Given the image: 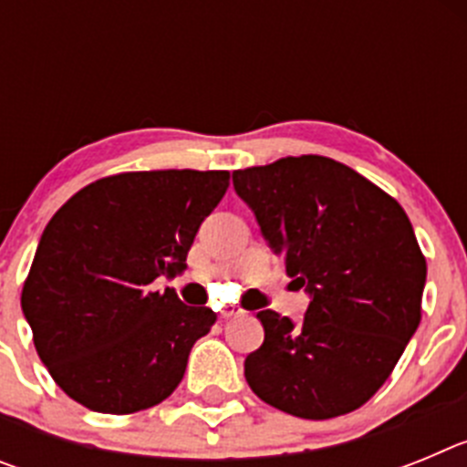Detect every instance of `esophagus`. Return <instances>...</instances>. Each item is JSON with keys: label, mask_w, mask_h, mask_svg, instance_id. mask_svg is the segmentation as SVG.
Here are the masks:
<instances>
[{"label": "esophagus", "mask_w": 467, "mask_h": 467, "mask_svg": "<svg viewBox=\"0 0 467 467\" xmlns=\"http://www.w3.org/2000/svg\"><path fill=\"white\" fill-rule=\"evenodd\" d=\"M243 308H238V306H234V304H224V306L220 308V317H236V316H243Z\"/></svg>", "instance_id": "1"}]
</instances>
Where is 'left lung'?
<instances>
[{
  "label": "left lung",
  "mask_w": 467,
  "mask_h": 467,
  "mask_svg": "<svg viewBox=\"0 0 467 467\" xmlns=\"http://www.w3.org/2000/svg\"><path fill=\"white\" fill-rule=\"evenodd\" d=\"M285 274L308 295L304 320L259 311L264 344L245 381L275 410L334 419L358 410L398 365L420 323L426 259L395 198L325 156L234 172Z\"/></svg>",
  "instance_id": "obj_1"
}]
</instances>
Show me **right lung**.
<instances>
[{
    "label": "right lung",
    "instance_id": "right-lung-1",
    "mask_svg": "<svg viewBox=\"0 0 467 467\" xmlns=\"http://www.w3.org/2000/svg\"><path fill=\"white\" fill-rule=\"evenodd\" d=\"M229 187L226 171L102 177L47 224L20 306L53 381L100 414L163 402L217 316L156 278L187 269L198 226Z\"/></svg>",
    "mask_w": 467,
    "mask_h": 467
}]
</instances>
